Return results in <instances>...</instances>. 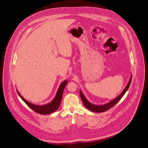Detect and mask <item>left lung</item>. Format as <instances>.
Listing matches in <instances>:
<instances>
[{"mask_svg": "<svg viewBox=\"0 0 148 148\" xmlns=\"http://www.w3.org/2000/svg\"><path fill=\"white\" fill-rule=\"evenodd\" d=\"M132 76V75H131L130 80L128 82V84L126 86V87L125 88V89L123 90V91L121 92V93L120 95H119L114 99L111 100L109 103L105 104H103V105H95V104H92L85 98V97L84 94L83 93V92L81 90H80V97L82 100V101L84 104V106L86 108H88L89 110H90L92 112H94L101 113V112H105V111L109 110L110 108H111L112 106H113L116 104H117L120 100V99L123 97V96L125 95V93H126L127 90L128 89V88H129V87L130 85V83H131Z\"/></svg>", "mask_w": 148, "mask_h": 148, "instance_id": "left-lung-1", "label": "left lung"}]
</instances>
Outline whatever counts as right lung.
Here are the masks:
<instances>
[{
	"mask_svg": "<svg viewBox=\"0 0 148 148\" xmlns=\"http://www.w3.org/2000/svg\"><path fill=\"white\" fill-rule=\"evenodd\" d=\"M68 83L67 80H64L63 82L60 85L59 89L58 90V92L56 93V95L54 98V99L52 101L51 103H49L48 104H47L45 105L42 106H38L35 105L34 104H32L29 103V101H27L25 99H24L21 94L19 93L18 90H17V92L19 95V96L21 97L23 101L30 108H31L35 112L41 114H48L52 113L54 112L55 110H56L60 106L62 96H63V93L64 89L65 86Z\"/></svg>",
	"mask_w": 148,
	"mask_h": 148,
	"instance_id": "right-lung-1",
	"label": "right lung"
}]
</instances>
